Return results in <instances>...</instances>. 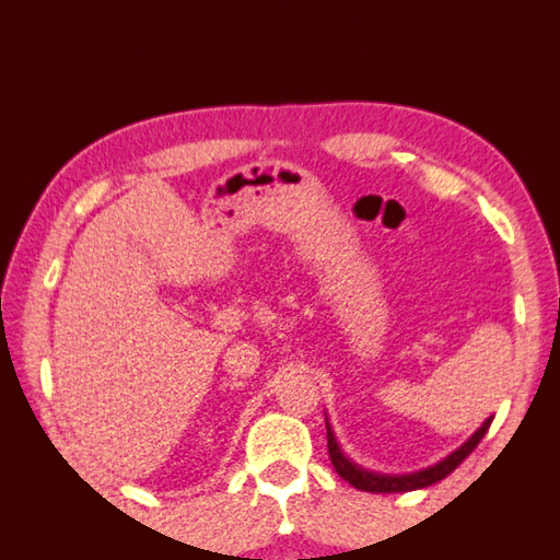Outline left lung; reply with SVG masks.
I'll return each instance as SVG.
<instances>
[{
  "instance_id": "left-lung-1",
  "label": "left lung",
  "mask_w": 560,
  "mask_h": 560,
  "mask_svg": "<svg viewBox=\"0 0 560 560\" xmlns=\"http://www.w3.org/2000/svg\"><path fill=\"white\" fill-rule=\"evenodd\" d=\"M492 420H486L483 427L470 436V440L454 452L452 456H446L444 462H440L432 468H424L418 470V474H410V476H381V474H371V470L359 468L357 464L349 462V458L342 454V448L337 446V440L332 434V427L327 424V452H330V462L335 466V470L339 476H342L347 483H352L357 490H366V492H408V490H418V488H427L432 483H440L442 478H446L452 470L464 462V458L474 452V448L483 440L488 427Z\"/></svg>"
}]
</instances>
